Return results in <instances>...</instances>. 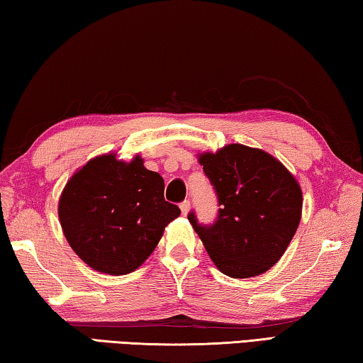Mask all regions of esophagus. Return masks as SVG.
Instances as JSON below:
<instances>
[{
	"mask_svg": "<svg viewBox=\"0 0 363 363\" xmlns=\"http://www.w3.org/2000/svg\"><path fill=\"white\" fill-rule=\"evenodd\" d=\"M189 207H191V204H189V201H183V203L180 204V209H182L183 216H186V213L189 212Z\"/></svg>",
	"mask_w": 363,
	"mask_h": 363,
	"instance_id": "1",
	"label": "esophagus"
}]
</instances>
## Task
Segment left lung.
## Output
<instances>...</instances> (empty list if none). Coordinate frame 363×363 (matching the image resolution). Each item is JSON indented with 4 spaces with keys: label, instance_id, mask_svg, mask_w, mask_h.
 <instances>
[{
    "label": "left lung",
    "instance_id": "obj_1",
    "mask_svg": "<svg viewBox=\"0 0 363 363\" xmlns=\"http://www.w3.org/2000/svg\"><path fill=\"white\" fill-rule=\"evenodd\" d=\"M199 162L217 194V218L196 233L222 273L233 278L260 275L275 265L298 230L302 193L281 162L260 150L228 145Z\"/></svg>",
    "mask_w": 363,
    "mask_h": 363
}]
</instances>
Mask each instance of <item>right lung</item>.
Wrapping results in <instances>:
<instances>
[{
	"instance_id": "obj_1",
	"label": "right lung",
	"mask_w": 363,
	"mask_h": 363,
	"mask_svg": "<svg viewBox=\"0 0 363 363\" xmlns=\"http://www.w3.org/2000/svg\"><path fill=\"white\" fill-rule=\"evenodd\" d=\"M180 216L164 199V178L143 159L94 157L65 185L59 220L70 247L91 269L127 275L156 249L164 228Z\"/></svg>"
}]
</instances>
